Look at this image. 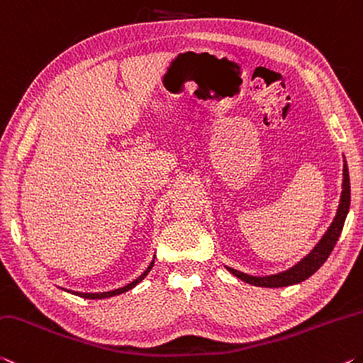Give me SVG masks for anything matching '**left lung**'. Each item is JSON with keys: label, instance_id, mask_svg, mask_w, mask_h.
Wrapping results in <instances>:
<instances>
[{"label": "left lung", "instance_id": "obj_1", "mask_svg": "<svg viewBox=\"0 0 363 363\" xmlns=\"http://www.w3.org/2000/svg\"><path fill=\"white\" fill-rule=\"evenodd\" d=\"M349 206H350V180H349L347 162L344 160L342 193H341V199H340V206H337L336 216L333 218L328 230L325 231L322 240L317 242V246L313 247L304 259H301L299 262L291 267V269L275 273V275L252 277V275H247V273L231 269V267H227V270L230 273H233V275L236 278H240V280L246 281L249 284H254V286H262V288H283V286H291V284L307 280L308 277H312L313 273H315L320 267L325 264V260L330 257L333 247L336 246V241L341 235L344 222H346Z\"/></svg>", "mask_w": 363, "mask_h": 363}]
</instances>
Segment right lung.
Masks as SVG:
<instances>
[{
  "instance_id": "1",
  "label": "right lung",
  "mask_w": 363,
  "mask_h": 363,
  "mask_svg": "<svg viewBox=\"0 0 363 363\" xmlns=\"http://www.w3.org/2000/svg\"><path fill=\"white\" fill-rule=\"evenodd\" d=\"M152 265H154V260H152V262L150 264V267H147V269H146L145 272H143L138 278H136V280H133L132 283H128V284H125V286H122V288H118V289L106 291V293H79V291H70V289H64V291H67V293H72V294L79 296V298H83V299H106V298H112V296H118V294L125 293V291L133 289V288L136 286V284H138L140 281L145 280L147 273L151 272Z\"/></svg>"
}]
</instances>
